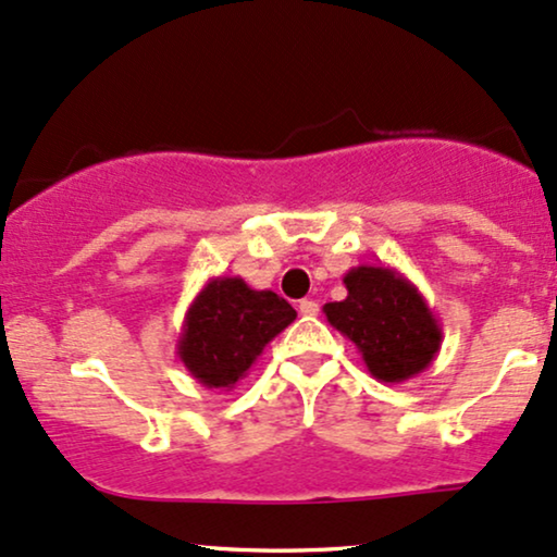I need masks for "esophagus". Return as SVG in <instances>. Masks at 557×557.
I'll use <instances>...</instances> for the list:
<instances>
[{
  "label": "esophagus",
  "instance_id": "1",
  "mask_svg": "<svg viewBox=\"0 0 557 557\" xmlns=\"http://www.w3.org/2000/svg\"><path fill=\"white\" fill-rule=\"evenodd\" d=\"M298 311H300V317H317L319 304H317V300L306 298V300H300V304H298Z\"/></svg>",
  "mask_w": 557,
  "mask_h": 557
}]
</instances>
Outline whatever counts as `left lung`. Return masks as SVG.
Here are the masks:
<instances>
[{
	"label": "left lung",
	"instance_id": "8db88e82",
	"mask_svg": "<svg viewBox=\"0 0 557 557\" xmlns=\"http://www.w3.org/2000/svg\"><path fill=\"white\" fill-rule=\"evenodd\" d=\"M345 300L324 306L326 321L363 355L381 384H401L423 373L441 350L438 319L423 293L392 267H352Z\"/></svg>",
	"mask_w": 557,
	"mask_h": 557
}]
</instances>
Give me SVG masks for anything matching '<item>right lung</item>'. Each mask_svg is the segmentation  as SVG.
<instances>
[{
  "label": "right lung",
  "instance_id": "1",
  "mask_svg": "<svg viewBox=\"0 0 557 557\" xmlns=\"http://www.w3.org/2000/svg\"><path fill=\"white\" fill-rule=\"evenodd\" d=\"M293 319L296 308L277 293L253 290L240 277H212L186 311L176 355L199 384L231 392Z\"/></svg>",
  "mask_w": 557,
  "mask_h": 557
}]
</instances>
